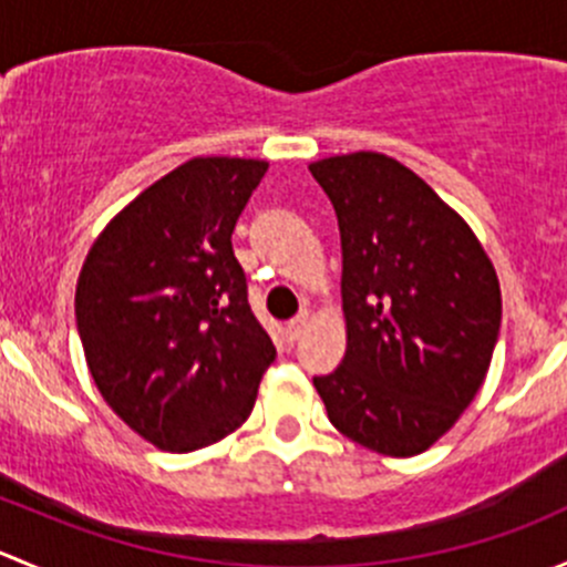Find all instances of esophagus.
I'll use <instances>...</instances> for the list:
<instances>
[{"instance_id": "34e87169", "label": "esophagus", "mask_w": 567, "mask_h": 567, "mask_svg": "<svg viewBox=\"0 0 567 567\" xmlns=\"http://www.w3.org/2000/svg\"><path fill=\"white\" fill-rule=\"evenodd\" d=\"M310 320H312L310 310H301L293 320H288V326H285V334H288L290 340H299V337L305 334L307 326H310Z\"/></svg>"}]
</instances>
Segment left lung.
<instances>
[{"label": "left lung", "mask_w": 567, "mask_h": 567, "mask_svg": "<svg viewBox=\"0 0 567 567\" xmlns=\"http://www.w3.org/2000/svg\"><path fill=\"white\" fill-rule=\"evenodd\" d=\"M340 225L346 357L312 379L329 422L362 447L411 458L474 400L502 323L496 268L420 175L384 153L310 164Z\"/></svg>", "instance_id": "obj_1"}]
</instances>
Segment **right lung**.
<instances>
[{
  "label": "right lung",
  "instance_id": "obj_1",
  "mask_svg": "<svg viewBox=\"0 0 567 567\" xmlns=\"http://www.w3.org/2000/svg\"><path fill=\"white\" fill-rule=\"evenodd\" d=\"M266 169L260 158H188L109 219L79 271L90 375L109 409L167 453L238 431L277 357L230 241Z\"/></svg>",
  "mask_w": 567,
  "mask_h": 567
}]
</instances>
